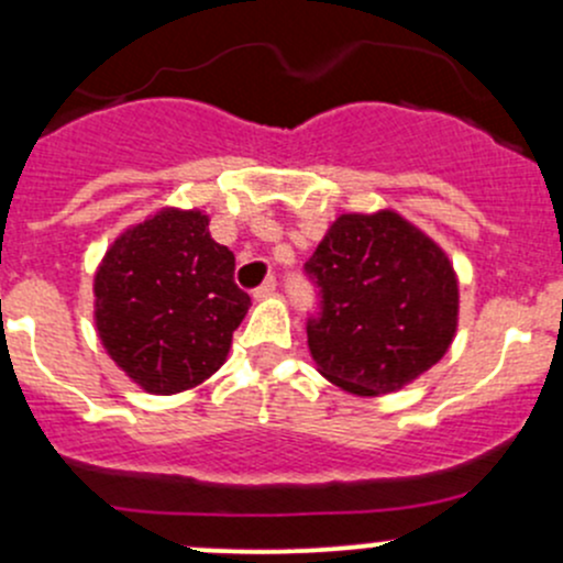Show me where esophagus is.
<instances>
[{
    "mask_svg": "<svg viewBox=\"0 0 563 563\" xmlns=\"http://www.w3.org/2000/svg\"><path fill=\"white\" fill-rule=\"evenodd\" d=\"M275 288H277V283H275V280L261 283V286L255 288V291H253V299H255V302H261V299H269L272 294H275Z\"/></svg>",
    "mask_w": 563,
    "mask_h": 563,
    "instance_id": "34e87169",
    "label": "esophagus"
}]
</instances>
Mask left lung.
Wrapping results in <instances>:
<instances>
[{"label":"left lung","instance_id":"left-lung-1","mask_svg":"<svg viewBox=\"0 0 563 563\" xmlns=\"http://www.w3.org/2000/svg\"><path fill=\"white\" fill-rule=\"evenodd\" d=\"M321 288L308 349L329 384L356 397L408 387L450 351L460 280L450 255L395 209L345 212L305 264Z\"/></svg>","mask_w":563,"mask_h":563}]
</instances>
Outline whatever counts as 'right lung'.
Wrapping results in <instances>:
<instances>
[{"instance_id": "right-lung-1", "label": "right lung", "mask_w": 563, "mask_h": 563, "mask_svg": "<svg viewBox=\"0 0 563 563\" xmlns=\"http://www.w3.org/2000/svg\"><path fill=\"white\" fill-rule=\"evenodd\" d=\"M92 291L106 354L150 395H176L218 373L250 308L234 283V253L209 236L203 209L163 207L124 229Z\"/></svg>"}]
</instances>
